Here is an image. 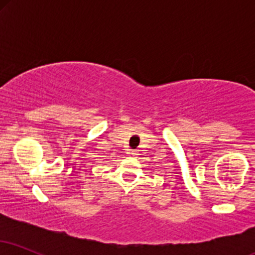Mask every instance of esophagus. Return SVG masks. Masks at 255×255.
Listing matches in <instances>:
<instances>
[{
  "instance_id": "34e87169",
  "label": "esophagus",
  "mask_w": 255,
  "mask_h": 255,
  "mask_svg": "<svg viewBox=\"0 0 255 255\" xmlns=\"http://www.w3.org/2000/svg\"><path fill=\"white\" fill-rule=\"evenodd\" d=\"M129 153H130L131 156H133V157H136L137 154H139V153H137V151H136V150H130V151H129Z\"/></svg>"
}]
</instances>
